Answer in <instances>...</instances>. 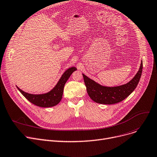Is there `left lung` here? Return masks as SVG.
Returning a JSON list of instances; mask_svg holds the SVG:
<instances>
[{
    "label": "left lung",
    "mask_w": 157,
    "mask_h": 157,
    "mask_svg": "<svg viewBox=\"0 0 157 157\" xmlns=\"http://www.w3.org/2000/svg\"><path fill=\"white\" fill-rule=\"evenodd\" d=\"M142 67V61L139 70L130 81L124 85L113 87L102 86L82 74L87 93L95 103L104 105L119 103L129 96L137 87L141 77Z\"/></svg>",
    "instance_id": "8db88e82"
}]
</instances>
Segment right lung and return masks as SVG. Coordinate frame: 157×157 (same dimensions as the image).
I'll use <instances>...</instances> for the list:
<instances>
[{"label":"right lung","mask_w":157,"mask_h":157,"mask_svg":"<svg viewBox=\"0 0 157 157\" xmlns=\"http://www.w3.org/2000/svg\"><path fill=\"white\" fill-rule=\"evenodd\" d=\"M76 67L68 69L60 78L58 82L52 89L47 93L42 94H32L24 92L17 86L18 90L31 103L40 107H52L57 105L62 99L63 88L67 81L73 72L76 71Z\"/></svg>","instance_id":"obj_1"}]
</instances>
